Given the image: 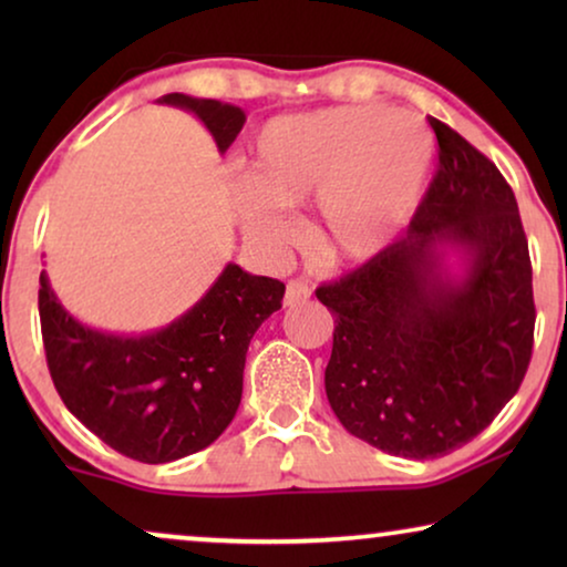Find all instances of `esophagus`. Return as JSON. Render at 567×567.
Returning a JSON list of instances; mask_svg holds the SVG:
<instances>
[{"label":"esophagus","instance_id":"1","mask_svg":"<svg viewBox=\"0 0 567 567\" xmlns=\"http://www.w3.org/2000/svg\"><path fill=\"white\" fill-rule=\"evenodd\" d=\"M309 297H312V289H309L307 281H289V286H286L284 305H286V307L305 305V301H307Z\"/></svg>","mask_w":567,"mask_h":567}]
</instances>
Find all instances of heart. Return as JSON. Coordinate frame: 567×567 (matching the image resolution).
Segmentation results:
<instances>
[{
  "instance_id": "heart-1",
  "label": "heart",
  "mask_w": 567,
  "mask_h": 567,
  "mask_svg": "<svg viewBox=\"0 0 567 567\" xmlns=\"http://www.w3.org/2000/svg\"><path fill=\"white\" fill-rule=\"evenodd\" d=\"M433 134L386 105H343L281 115L260 128L250 173L237 183L245 237L276 250L291 235L289 208L317 196V235L340 258L384 250L421 204Z\"/></svg>"
}]
</instances>
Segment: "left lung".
<instances>
[{
	"instance_id": "obj_1",
	"label": "left lung",
	"mask_w": 567,
	"mask_h": 567,
	"mask_svg": "<svg viewBox=\"0 0 567 567\" xmlns=\"http://www.w3.org/2000/svg\"><path fill=\"white\" fill-rule=\"evenodd\" d=\"M429 123L439 169L408 235L317 289L338 322L332 413L405 460H436L493 423L524 382L537 320L514 190L467 138Z\"/></svg>"
}]
</instances>
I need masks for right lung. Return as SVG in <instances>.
Listing matches in <instances>:
<instances>
[{"label": "right lung", "instance_id": "add662e5", "mask_svg": "<svg viewBox=\"0 0 567 567\" xmlns=\"http://www.w3.org/2000/svg\"><path fill=\"white\" fill-rule=\"evenodd\" d=\"M159 105L188 111L229 150L245 111L219 100L169 92ZM286 286L227 262L204 297L167 328L115 336L87 328L61 307L45 270L38 312L56 392L76 421L136 462L165 464L221 436L243 400L247 346L281 309Z\"/></svg>", "mask_w": 567, "mask_h": 567}]
</instances>
